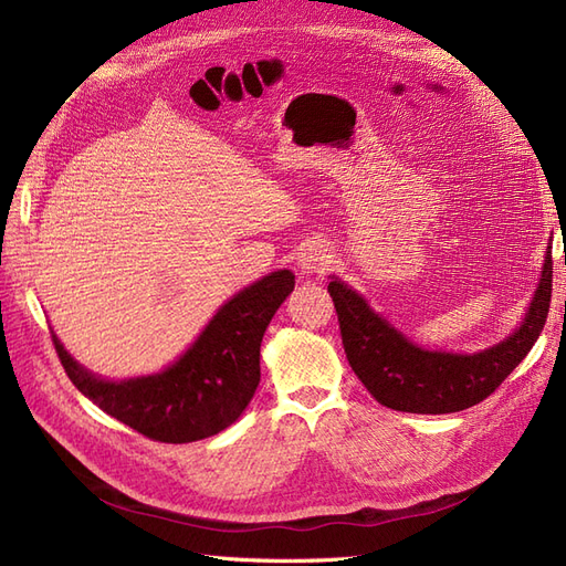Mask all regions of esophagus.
I'll list each match as a JSON object with an SVG mask.
<instances>
[{
    "instance_id": "esophagus-1",
    "label": "esophagus",
    "mask_w": 566,
    "mask_h": 566,
    "mask_svg": "<svg viewBox=\"0 0 566 566\" xmlns=\"http://www.w3.org/2000/svg\"><path fill=\"white\" fill-rule=\"evenodd\" d=\"M332 265V251L325 243H308L298 255V270L303 274H323Z\"/></svg>"
}]
</instances>
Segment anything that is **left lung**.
Returning a JSON list of instances; mask_svg holds the SVG:
<instances>
[{"label":"left lung","mask_w":566,"mask_h":566,"mask_svg":"<svg viewBox=\"0 0 566 566\" xmlns=\"http://www.w3.org/2000/svg\"><path fill=\"white\" fill-rule=\"evenodd\" d=\"M327 292L335 301L349 366L382 407L409 413H454L495 392L541 337L553 296V255L547 249L541 284L521 327L478 354L421 349L342 280L332 277Z\"/></svg>","instance_id":"8db88e82"}]
</instances>
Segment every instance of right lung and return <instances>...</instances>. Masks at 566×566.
<instances>
[{"label":"right lung","instance_id":"1","mask_svg":"<svg viewBox=\"0 0 566 566\" xmlns=\"http://www.w3.org/2000/svg\"><path fill=\"white\" fill-rule=\"evenodd\" d=\"M294 289V272L277 270L227 301L177 364L134 380H99L52 335L69 380L99 409L145 438L196 442L229 428L260 382V342Z\"/></svg>","mask_w":566,"mask_h":566}]
</instances>
